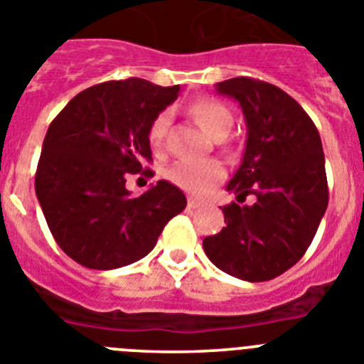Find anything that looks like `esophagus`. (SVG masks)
I'll return each mask as SVG.
<instances>
[{
	"label": "esophagus",
	"instance_id": "34e87169",
	"mask_svg": "<svg viewBox=\"0 0 364 364\" xmlns=\"http://www.w3.org/2000/svg\"><path fill=\"white\" fill-rule=\"evenodd\" d=\"M201 205H203V203L198 201V199L188 198V208H199V206H201Z\"/></svg>",
	"mask_w": 364,
	"mask_h": 364
}]
</instances>
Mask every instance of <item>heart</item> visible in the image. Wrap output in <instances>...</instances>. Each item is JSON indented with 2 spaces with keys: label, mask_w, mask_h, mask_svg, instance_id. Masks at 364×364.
Masks as SVG:
<instances>
[{
  "label": "heart",
  "mask_w": 364,
  "mask_h": 364,
  "mask_svg": "<svg viewBox=\"0 0 364 364\" xmlns=\"http://www.w3.org/2000/svg\"><path fill=\"white\" fill-rule=\"evenodd\" d=\"M190 114L198 121V125L205 130L212 139H225L234 125V116L227 105L221 101L198 100L190 105ZM168 112H159L154 117L149 127V143L154 150H161L165 141L166 129H168ZM227 172L225 166L215 159H203V161H179L166 170V179L172 185L192 196H206L215 185L225 179Z\"/></svg>",
  "instance_id": "heart-1"
}]
</instances>
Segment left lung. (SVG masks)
<instances>
[{
  "instance_id": "1",
  "label": "left lung",
  "mask_w": 364,
  "mask_h": 364,
  "mask_svg": "<svg viewBox=\"0 0 364 364\" xmlns=\"http://www.w3.org/2000/svg\"><path fill=\"white\" fill-rule=\"evenodd\" d=\"M247 121L243 161L227 185L243 203L223 206L227 227L203 239L208 259L237 279L259 283L292 268L312 243L328 206L325 154L314 121L270 83L232 77L215 85Z\"/></svg>"
}]
</instances>
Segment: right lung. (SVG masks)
Returning a JSON list of instances; mask_svg holds the SVG:
<instances>
[{"label": "right lung", "instance_id": "1", "mask_svg": "<svg viewBox=\"0 0 364 364\" xmlns=\"http://www.w3.org/2000/svg\"><path fill=\"white\" fill-rule=\"evenodd\" d=\"M179 85L129 77L72 97L50 123L36 170V196L61 250L87 268L112 270L141 259L186 198L158 181L132 198L127 174L152 161L149 127ZM152 172V170H149Z\"/></svg>", "mask_w": 364, "mask_h": 364}]
</instances>
